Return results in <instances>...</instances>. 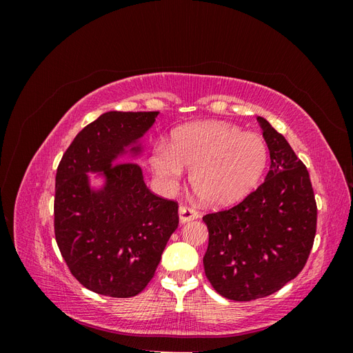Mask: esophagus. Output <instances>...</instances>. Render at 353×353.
I'll use <instances>...</instances> for the list:
<instances>
[{
	"label": "esophagus",
	"mask_w": 353,
	"mask_h": 353,
	"mask_svg": "<svg viewBox=\"0 0 353 353\" xmlns=\"http://www.w3.org/2000/svg\"><path fill=\"white\" fill-rule=\"evenodd\" d=\"M178 212H179V221H181V223H185L188 221H193V219L199 218V212L194 208H191L188 205H181Z\"/></svg>",
	"instance_id": "34e87169"
}]
</instances>
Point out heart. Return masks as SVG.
I'll return each mask as SVG.
<instances>
[{"instance_id":"b5f03b06","label":"heart","mask_w":353,"mask_h":353,"mask_svg":"<svg viewBox=\"0 0 353 353\" xmlns=\"http://www.w3.org/2000/svg\"><path fill=\"white\" fill-rule=\"evenodd\" d=\"M156 176L172 185L191 169V185L209 205L239 201L259 183L268 145L258 134L225 122H193L178 128L170 145L159 144L150 157Z\"/></svg>"}]
</instances>
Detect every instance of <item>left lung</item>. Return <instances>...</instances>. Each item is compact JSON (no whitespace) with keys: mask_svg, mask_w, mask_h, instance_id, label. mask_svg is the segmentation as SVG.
Here are the masks:
<instances>
[{"mask_svg":"<svg viewBox=\"0 0 353 353\" xmlns=\"http://www.w3.org/2000/svg\"><path fill=\"white\" fill-rule=\"evenodd\" d=\"M258 122L270 148L268 175L239 205L203 216L209 230L205 274L221 296L237 302L266 297L296 279L316 232L306 166L268 121L259 116Z\"/></svg>","mask_w":353,"mask_h":353,"instance_id":"left-lung-1","label":"left lung"}]
</instances>
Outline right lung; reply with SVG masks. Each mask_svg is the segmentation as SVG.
Instances as JSON below:
<instances>
[{"label": "right lung", "mask_w": 353, "mask_h": 353, "mask_svg": "<svg viewBox=\"0 0 353 353\" xmlns=\"http://www.w3.org/2000/svg\"><path fill=\"white\" fill-rule=\"evenodd\" d=\"M157 114L104 113L74 137L59 163L56 241L72 275L94 293L119 299L141 293L178 227V203L152 193L135 162L116 160ZM88 172H103L101 190L89 188Z\"/></svg>", "instance_id": "right-lung-1"}]
</instances>
